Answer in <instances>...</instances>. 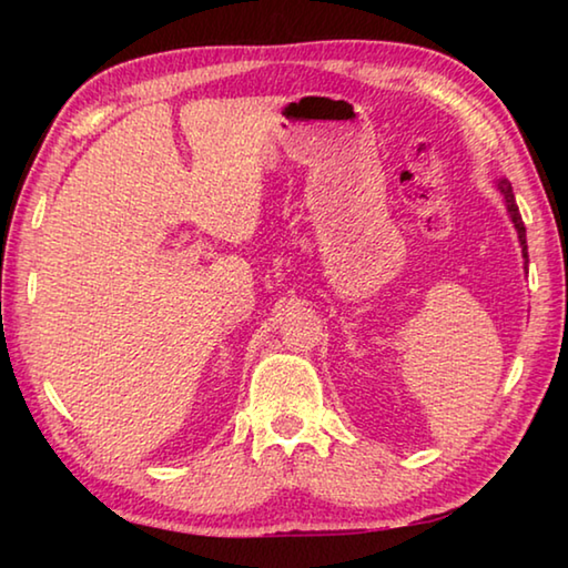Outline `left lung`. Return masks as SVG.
Masks as SVG:
<instances>
[{
  "instance_id": "left-lung-1",
  "label": "left lung",
  "mask_w": 568,
  "mask_h": 568,
  "mask_svg": "<svg viewBox=\"0 0 568 568\" xmlns=\"http://www.w3.org/2000/svg\"><path fill=\"white\" fill-rule=\"evenodd\" d=\"M496 187H498V192H501V195H504L506 213H508V217H511V223H514L516 233H518V243H521V253H524V257H528V253H526V250H528V247H526V227H524L521 213H518V205H516L511 182H508V180H498ZM526 263H528V261H526Z\"/></svg>"
}]
</instances>
